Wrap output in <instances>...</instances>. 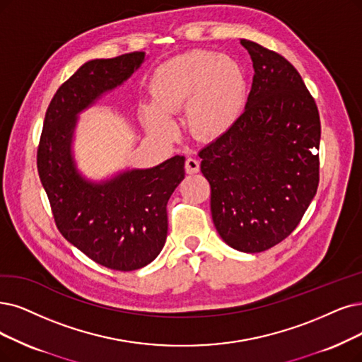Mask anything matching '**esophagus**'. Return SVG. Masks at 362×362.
Here are the masks:
<instances>
[{
  "instance_id": "1",
  "label": "esophagus",
  "mask_w": 362,
  "mask_h": 362,
  "mask_svg": "<svg viewBox=\"0 0 362 362\" xmlns=\"http://www.w3.org/2000/svg\"><path fill=\"white\" fill-rule=\"evenodd\" d=\"M199 169H200V165H199V162L196 160V158H193V157H189L185 160V172L187 173H197L199 172Z\"/></svg>"
}]
</instances>
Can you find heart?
<instances>
[{
	"mask_svg": "<svg viewBox=\"0 0 362 362\" xmlns=\"http://www.w3.org/2000/svg\"><path fill=\"white\" fill-rule=\"evenodd\" d=\"M154 104L144 108L150 132L170 138L169 115L185 110L190 134L202 141L227 135L239 122L248 100V80L242 65L212 50H192L172 57L151 77Z\"/></svg>",
	"mask_w": 362,
	"mask_h": 362,
	"instance_id": "obj_1",
	"label": "heart"
}]
</instances>
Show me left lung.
Wrapping results in <instances>:
<instances>
[{
  "mask_svg": "<svg viewBox=\"0 0 362 362\" xmlns=\"http://www.w3.org/2000/svg\"><path fill=\"white\" fill-rule=\"evenodd\" d=\"M254 78L239 122L199 151L211 185V214L221 239L263 252L290 236L320 184L321 122L298 71L250 40Z\"/></svg>",
  "mask_w": 362,
  "mask_h": 362,
  "instance_id": "8db88e82",
  "label": "left lung"
}]
</instances>
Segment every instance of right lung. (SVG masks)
Returning <instances> with one entry per match:
<instances>
[{
	"label": "right lung",
	"mask_w": 362,
	"mask_h": 362,
	"mask_svg": "<svg viewBox=\"0 0 362 362\" xmlns=\"http://www.w3.org/2000/svg\"><path fill=\"white\" fill-rule=\"evenodd\" d=\"M146 61L134 52L95 59L77 69L54 93L46 111L37 168L56 227L95 263L131 272L160 254L168 235L166 205L184 180V156L150 169H132L103 182L81 177L71 146L77 114L131 77Z\"/></svg>",
	"instance_id": "1"
}]
</instances>
